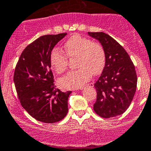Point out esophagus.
Here are the masks:
<instances>
[{"instance_id":"1","label":"esophagus","mask_w":151,"mask_h":151,"mask_svg":"<svg viewBox=\"0 0 151 151\" xmlns=\"http://www.w3.org/2000/svg\"><path fill=\"white\" fill-rule=\"evenodd\" d=\"M93 83H88V84H87L86 85V86L87 87H90V88H93ZM84 88H81V89H84Z\"/></svg>"}]
</instances>
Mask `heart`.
<instances>
[{
	"instance_id": "1",
	"label": "heart",
	"mask_w": 151,
	"mask_h": 151,
	"mask_svg": "<svg viewBox=\"0 0 151 151\" xmlns=\"http://www.w3.org/2000/svg\"><path fill=\"white\" fill-rule=\"evenodd\" d=\"M63 47L69 58H77L76 66L79 69L69 71L60 78L58 83L61 88L67 90L81 88L93 74H100L104 68L106 57L104 49L99 44L75 34L65 42ZM50 61L52 67L58 74L66 71L68 63L66 55L57 49H54L50 53Z\"/></svg>"
}]
</instances>
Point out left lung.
I'll return each mask as SVG.
<instances>
[{
  "label": "left lung",
  "mask_w": 151,
  "mask_h": 151,
  "mask_svg": "<svg viewBox=\"0 0 151 151\" xmlns=\"http://www.w3.org/2000/svg\"><path fill=\"white\" fill-rule=\"evenodd\" d=\"M88 33L100 42L106 57L102 73L94 84L97 92L94 111L104 118L122 115L136 92L134 66L124 48L110 36L103 32Z\"/></svg>",
  "instance_id": "left-lung-1"
}]
</instances>
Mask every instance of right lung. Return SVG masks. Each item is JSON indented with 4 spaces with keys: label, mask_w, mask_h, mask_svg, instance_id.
<instances>
[{
    "label": "right lung",
    "mask_w": 151,
    "mask_h": 151,
    "mask_svg": "<svg viewBox=\"0 0 151 151\" xmlns=\"http://www.w3.org/2000/svg\"><path fill=\"white\" fill-rule=\"evenodd\" d=\"M66 33L42 36L26 47L19 57L14 83L22 107L37 121L58 122L68 112V99L55 85L50 56L54 47Z\"/></svg>",
    "instance_id": "1"
}]
</instances>
